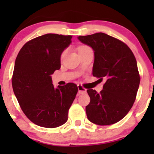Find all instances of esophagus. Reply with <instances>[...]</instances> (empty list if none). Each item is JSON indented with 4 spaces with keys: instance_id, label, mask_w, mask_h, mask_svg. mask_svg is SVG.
<instances>
[{
    "instance_id": "34e87169",
    "label": "esophagus",
    "mask_w": 154,
    "mask_h": 154,
    "mask_svg": "<svg viewBox=\"0 0 154 154\" xmlns=\"http://www.w3.org/2000/svg\"><path fill=\"white\" fill-rule=\"evenodd\" d=\"M77 88H78L79 94H82V93H86V89H85V88H83L82 85H77Z\"/></svg>"
}]
</instances>
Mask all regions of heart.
Returning a JSON list of instances; mask_svg holds the SVG:
<instances>
[{"label":"heart","mask_w":154,"mask_h":154,"mask_svg":"<svg viewBox=\"0 0 154 154\" xmlns=\"http://www.w3.org/2000/svg\"><path fill=\"white\" fill-rule=\"evenodd\" d=\"M87 46H80V47H79V48H78V51H80V50H82V49H83V48H86ZM65 54V52H63L62 54H61V57H63V55Z\"/></svg>","instance_id":"1"}]
</instances>
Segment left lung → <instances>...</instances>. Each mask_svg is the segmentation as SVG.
Here are the masks:
<instances>
[{
	"label": "left lung",
	"mask_w": 154,
	"mask_h": 154,
	"mask_svg": "<svg viewBox=\"0 0 154 154\" xmlns=\"http://www.w3.org/2000/svg\"><path fill=\"white\" fill-rule=\"evenodd\" d=\"M94 51L93 75L106 79L103 90L87 92L91 102L85 107L88 119L98 125H109L122 119L131 109L140 85L137 61L123 42L98 32L77 37Z\"/></svg>",
	"instance_id": "left-lung-1"
}]
</instances>
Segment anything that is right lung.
Instances as JSON below:
<instances>
[{
	"instance_id": "1",
	"label": "right lung",
	"mask_w": 154,
	"mask_h": 154,
	"mask_svg": "<svg viewBox=\"0 0 154 154\" xmlns=\"http://www.w3.org/2000/svg\"><path fill=\"white\" fill-rule=\"evenodd\" d=\"M71 35L45 34L25 43L16 59L12 87L21 109L32 122L54 128L68 119L77 86L54 88L51 75L61 67V56L72 43Z\"/></svg>"
}]
</instances>
